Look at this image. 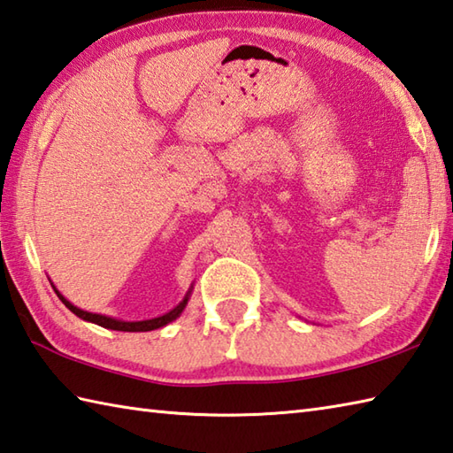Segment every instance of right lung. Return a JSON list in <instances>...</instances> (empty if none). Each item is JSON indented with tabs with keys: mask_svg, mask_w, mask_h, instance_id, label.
Here are the masks:
<instances>
[{
	"mask_svg": "<svg viewBox=\"0 0 453 453\" xmlns=\"http://www.w3.org/2000/svg\"><path fill=\"white\" fill-rule=\"evenodd\" d=\"M58 298L62 300V304H65L70 312H74L78 318H82V320H88V322H94L97 326L102 327H108V330H118V332H150V330H157V327H163L166 326L168 322L176 320V318L180 316V312L184 310L186 303H188V296H186L182 303L173 308L171 312H166L165 316H158V318H153V320H143V322H121V320H115V318H108V316H102V314H92V312H84V310L76 308L74 304H70L68 300L60 295L58 290H55Z\"/></svg>",
	"mask_w": 453,
	"mask_h": 453,
	"instance_id": "obj_1",
	"label": "right lung"
}]
</instances>
